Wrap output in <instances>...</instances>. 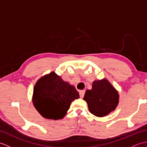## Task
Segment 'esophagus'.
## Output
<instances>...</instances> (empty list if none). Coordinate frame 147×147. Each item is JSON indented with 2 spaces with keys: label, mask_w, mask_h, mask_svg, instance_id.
<instances>
[{
  "label": "esophagus",
  "mask_w": 147,
  "mask_h": 147,
  "mask_svg": "<svg viewBox=\"0 0 147 147\" xmlns=\"http://www.w3.org/2000/svg\"><path fill=\"white\" fill-rule=\"evenodd\" d=\"M85 90H80V98H83L84 96V95H85Z\"/></svg>",
  "instance_id": "34e87169"
}]
</instances>
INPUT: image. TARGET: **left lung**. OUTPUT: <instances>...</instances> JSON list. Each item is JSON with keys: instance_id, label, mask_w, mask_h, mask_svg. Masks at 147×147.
<instances>
[{"instance_id": "8db88e82", "label": "left lung", "mask_w": 147, "mask_h": 147, "mask_svg": "<svg viewBox=\"0 0 147 147\" xmlns=\"http://www.w3.org/2000/svg\"><path fill=\"white\" fill-rule=\"evenodd\" d=\"M84 100L90 112L97 117H104L116 109L119 100L117 90L106 79L95 80L91 90H87Z\"/></svg>"}]
</instances>
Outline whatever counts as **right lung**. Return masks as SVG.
Here are the masks:
<instances>
[{"instance_id": "right-lung-1", "label": "right lung", "mask_w": 147, "mask_h": 147, "mask_svg": "<svg viewBox=\"0 0 147 147\" xmlns=\"http://www.w3.org/2000/svg\"><path fill=\"white\" fill-rule=\"evenodd\" d=\"M79 98L75 87L52 71L40 78L35 83L32 102L42 117L58 120L64 118L71 102Z\"/></svg>"}]
</instances>
